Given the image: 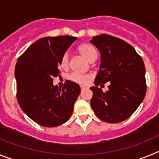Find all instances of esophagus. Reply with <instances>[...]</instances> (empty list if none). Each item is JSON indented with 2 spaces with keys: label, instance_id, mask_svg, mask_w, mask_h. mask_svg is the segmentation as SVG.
Here are the masks:
<instances>
[{
  "label": "esophagus",
  "instance_id": "34e87169",
  "mask_svg": "<svg viewBox=\"0 0 159 159\" xmlns=\"http://www.w3.org/2000/svg\"><path fill=\"white\" fill-rule=\"evenodd\" d=\"M80 88H81V90H84V89H85V88H87V87H85V86H80Z\"/></svg>",
  "mask_w": 159,
  "mask_h": 159
}]
</instances>
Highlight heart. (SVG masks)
I'll list each match as a JSON object with an SVG mask.
<instances>
[{
  "label": "heart",
  "instance_id": "b5f03b06",
  "mask_svg": "<svg viewBox=\"0 0 159 159\" xmlns=\"http://www.w3.org/2000/svg\"><path fill=\"white\" fill-rule=\"evenodd\" d=\"M78 51L89 62L97 57V52L95 48L93 46L90 45L88 43L80 44L78 48ZM60 65L62 69H67V67H68V56H67V54H64L62 58L60 59ZM68 78L71 81L79 84H85L88 81V75L78 74V73H71Z\"/></svg>",
  "mask_w": 159,
  "mask_h": 159
}]
</instances>
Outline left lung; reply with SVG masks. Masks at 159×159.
<instances>
[{"instance_id":"left-lung-1","label":"left lung","mask_w":159,"mask_h":159,"mask_svg":"<svg viewBox=\"0 0 159 159\" xmlns=\"http://www.w3.org/2000/svg\"><path fill=\"white\" fill-rule=\"evenodd\" d=\"M90 42L99 49L101 56L95 87L90 88L93 92L91 106L102 121H124L139 107L147 92L143 59L128 43L110 35L93 36ZM109 81L107 92L98 88Z\"/></svg>"}]
</instances>
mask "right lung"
Wrapping results in <instances>:
<instances>
[{"instance_id": "1", "label": "right lung", "mask_w": 159, "mask_h": 159, "mask_svg": "<svg viewBox=\"0 0 159 159\" xmlns=\"http://www.w3.org/2000/svg\"><path fill=\"white\" fill-rule=\"evenodd\" d=\"M77 37H43L31 44L18 58L15 67L18 103L31 119L43 127H54L71 117L80 93L79 84L67 80L53 85L60 75V61Z\"/></svg>"}]
</instances>
